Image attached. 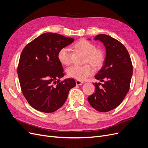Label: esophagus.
I'll return each mask as SVG.
<instances>
[{
  "mask_svg": "<svg viewBox=\"0 0 148 148\" xmlns=\"http://www.w3.org/2000/svg\"><path fill=\"white\" fill-rule=\"evenodd\" d=\"M84 84L83 82H81L80 81H76V84L77 86H81Z\"/></svg>",
  "mask_w": 148,
  "mask_h": 148,
  "instance_id": "esophagus-1",
  "label": "esophagus"
}]
</instances>
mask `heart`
<instances>
[{"mask_svg": "<svg viewBox=\"0 0 148 148\" xmlns=\"http://www.w3.org/2000/svg\"><path fill=\"white\" fill-rule=\"evenodd\" d=\"M74 47L86 54L84 62H89L95 68H100L104 61V53L91 42L82 39L74 45ZM57 57L62 65L67 66L71 62V55L67 47H62L58 52ZM67 74L70 78L78 81H84L93 73V69L90 65L79 66L73 65L67 69Z\"/></svg>", "mask_w": 148, "mask_h": 148, "instance_id": "b5f03b06", "label": "heart"}]
</instances>
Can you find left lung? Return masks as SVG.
Here are the masks:
<instances>
[{
  "mask_svg": "<svg viewBox=\"0 0 148 148\" xmlns=\"http://www.w3.org/2000/svg\"><path fill=\"white\" fill-rule=\"evenodd\" d=\"M94 40L102 42L106 50L103 65L95 75L96 79L104 83L93 84L95 92L88 97V101L97 111L108 112L118 107L128 92L132 62L127 49L118 40L105 34L97 35Z\"/></svg>",
  "mask_w": 148,
  "mask_h": 148,
  "instance_id": "obj_1",
  "label": "left lung"
}]
</instances>
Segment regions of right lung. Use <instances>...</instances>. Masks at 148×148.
I'll return each mask as SVG.
<instances>
[{
    "label": "right lung",
    "mask_w": 148,
    "mask_h": 148,
    "mask_svg": "<svg viewBox=\"0 0 148 148\" xmlns=\"http://www.w3.org/2000/svg\"><path fill=\"white\" fill-rule=\"evenodd\" d=\"M73 41L72 38L46 32L23 49L17 73L22 93L34 108L47 113L57 111L66 102L69 90L76 86L72 78L60 81L64 74L57 57L60 49Z\"/></svg>",
    "instance_id": "right-lung-1"
}]
</instances>
